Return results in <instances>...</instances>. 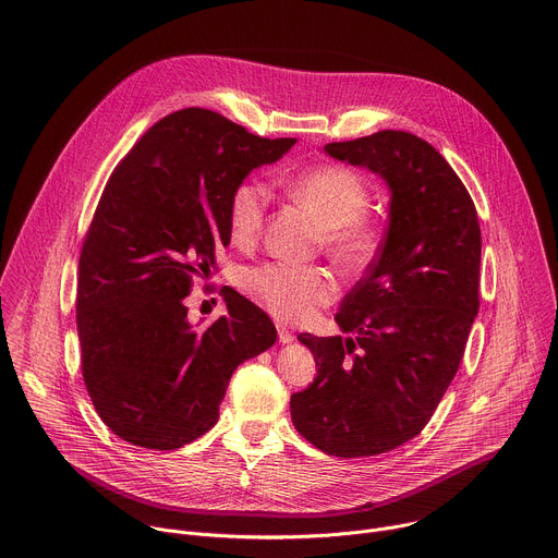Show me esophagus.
Returning a JSON list of instances; mask_svg holds the SVG:
<instances>
[{"label": "esophagus", "instance_id": "34e87169", "mask_svg": "<svg viewBox=\"0 0 558 558\" xmlns=\"http://www.w3.org/2000/svg\"><path fill=\"white\" fill-rule=\"evenodd\" d=\"M278 339H280L282 343H289V341H293V332H291L287 326L278 324Z\"/></svg>", "mask_w": 558, "mask_h": 558}]
</instances>
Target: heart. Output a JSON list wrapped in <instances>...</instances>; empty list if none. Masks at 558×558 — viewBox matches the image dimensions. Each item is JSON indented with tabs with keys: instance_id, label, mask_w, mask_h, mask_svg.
<instances>
[{
	"instance_id": "heart-1",
	"label": "heart",
	"mask_w": 558,
	"mask_h": 558,
	"mask_svg": "<svg viewBox=\"0 0 558 558\" xmlns=\"http://www.w3.org/2000/svg\"><path fill=\"white\" fill-rule=\"evenodd\" d=\"M287 193L311 208L322 226L328 256L345 271H363L381 250V230L365 217L369 189L348 166L322 163L284 179ZM269 185L247 177L234 185L228 202V228L236 245H254L265 228ZM239 287L282 322H306L337 295L335 278L315 265L269 260L239 271Z\"/></svg>"
}]
</instances>
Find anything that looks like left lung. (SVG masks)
Instances as JSON below:
<instances>
[{"instance_id":"8db88e82","label":"left lung","mask_w":558,"mask_h":558,"mask_svg":"<svg viewBox=\"0 0 558 558\" xmlns=\"http://www.w3.org/2000/svg\"><path fill=\"white\" fill-rule=\"evenodd\" d=\"M326 153L388 181L390 223L335 315L348 337L300 335L317 377L291 395V418L328 456H377L423 432L458 373L480 308L482 234L462 179L423 137L388 129Z\"/></svg>"}]
</instances>
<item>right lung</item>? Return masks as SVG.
<instances>
[{"label": "right lung", "mask_w": 558, "mask_h": 558, "mask_svg": "<svg viewBox=\"0 0 558 558\" xmlns=\"http://www.w3.org/2000/svg\"><path fill=\"white\" fill-rule=\"evenodd\" d=\"M293 144L189 107L113 168L83 239L76 324L85 388L122 440L155 451L197 440L239 363L274 345L269 315L234 289L206 328L191 326L183 298L219 269L234 185Z\"/></svg>", "instance_id": "1"}]
</instances>
